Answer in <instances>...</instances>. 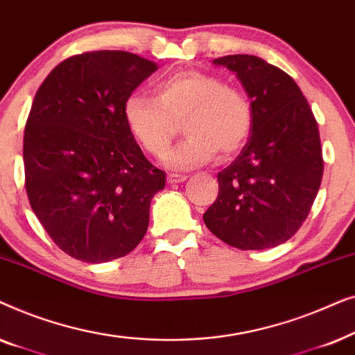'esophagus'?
Instances as JSON below:
<instances>
[{
	"mask_svg": "<svg viewBox=\"0 0 355 355\" xmlns=\"http://www.w3.org/2000/svg\"><path fill=\"white\" fill-rule=\"evenodd\" d=\"M184 181H187V176L184 174H169L168 176V184H181Z\"/></svg>",
	"mask_w": 355,
	"mask_h": 355,
	"instance_id": "34e87169",
	"label": "esophagus"
}]
</instances>
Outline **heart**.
I'll list each match as a JSON object with an SVG mask.
<instances>
[{"mask_svg": "<svg viewBox=\"0 0 355 355\" xmlns=\"http://www.w3.org/2000/svg\"><path fill=\"white\" fill-rule=\"evenodd\" d=\"M124 123L132 137L155 157H163L182 121L189 137L164 158L169 169H191L231 157L245 144L252 108L242 92L220 77L198 71L179 72L157 85V100L134 92L123 105Z\"/></svg>", "mask_w": 355, "mask_h": 355, "instance_id": "1", "label": "heart"}]
</instances>
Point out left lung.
Segmentation results:
<instances>
[{
    "instance_id": "left-lung-1",
    "label": "left lung",
    "mask_w": 355,
    "mask_h": 355,
    "mask_svg": "<svg viewBox=\"0 0 355 355\" xmlns=\"http://www.w3.org/2000/svg\"><path fill=\"white\" fill-rule=\"evenodd\" d=\"M234 72L250 100V137L218 173V197L203 213L208 230L242 250L291 239L307 218L323 176L318 124L293 77L261 58L213 61Z\"/></svg>"
}]
</instances>
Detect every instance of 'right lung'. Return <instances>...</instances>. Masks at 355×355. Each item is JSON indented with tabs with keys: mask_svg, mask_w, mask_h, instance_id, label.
<instances>
[{
	"mask_svg": "<svg viewBox=\"0 0 355 355\" xmlns=\"http://www.w3.org/2000/svg\"><path fill=\"white\" fill-rule=\"evenodd\" d=\"M158 69L128 51H92L53 69L24 130L28 202L67 255L105 263L144 239L166 176L124 123L128 95Z\"/></svg>",
	"mask_w": 355,
	"mask_h": 355,
	"instance_id": "1",
	"label": "right lung"
}]
</instances>
